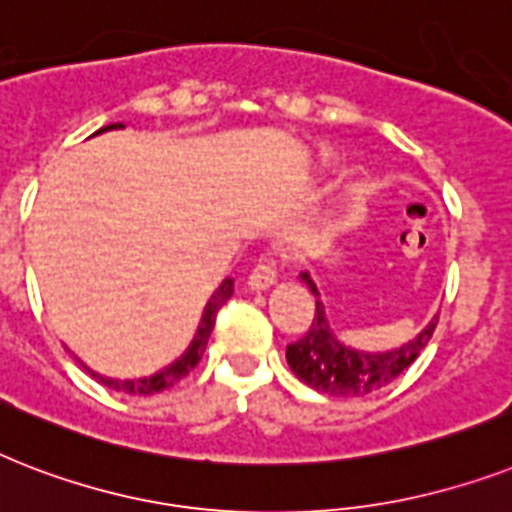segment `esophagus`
<instances>
[{"label": "esophagus", "mask_w": 512, "mask_h": 512, "mask_svg": "<svg viewBox=\"0 0 512 512\" xmlns=\"http://www.w3.org/2000/svg\"><path fill=\"white\" fill-rule=\"evenodd\" d=\"M277 267L275 261H259L248 275V288L251 290H267L269 285H275Z\"/></svg>", "instance_id": "34e87169"}]
</instances>
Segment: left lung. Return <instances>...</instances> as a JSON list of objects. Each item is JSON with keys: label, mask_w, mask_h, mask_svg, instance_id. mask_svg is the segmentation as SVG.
I'll list each match as a JSON object with an SVG mask.
<instances>
[{"label": "left lung", "mask_w": 512, "mask_h": 512, "mask_svg": "<svg viewBox=\"0 0 512 512\" xmlns=\"http://www.w3.org/2000/svg\"><path fill=\"white\" fill-rule=\"evenodd\" d=\"M301 280L314 293L317 309H314V320L309 330L296 343H290L285 357H288L290 370L296 372L298 380H304L306 386H312L320 394L354 399V396L372 394V391L388 386L420 357V351L428 346L433 330H436V322H439L433 317L425 325L423 333L415 341L404 343L402 349L383 351V354L357 351L351 346H343L330 330L325 306H322L317 285L309 277V272H301Z\"/></svg>", "instance_id": "obj_1"}]
</instances>
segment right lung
I'll return each mask as SVG.
<instances>
[{"label": "right lung", "mask_w": 512, "mask_h": 512, "mask_svg": "<svg viewBox=\"0 0 512 512\" xmlns=\"http://www.w3.org/2000/svg\"><path fill=\"white\" fill-rule=\"evenodd\" d=\"M108 129H124V124H110V126H102L100 132H108ZM97 132V134H100ZM232 290H235V282L227 277V280L216 288V293L211 298H208L206 309H203V320H200L198 325V333H195V338H192L190 349L182 354V357L174 362V365H169L166 370L155 372V375H150V378H137V380H116V378H105V375H97V372L89 370L87 365H84V370H89L94 375V378L100 380L102 386L113 388V391H124V394H132V396H150V394H158V391H166V388H171L174 383H179V380L185 378V375H190V370L200 362V357H203V351H206V343L208 338H211V330H214V322H216V314H219V309H222L227 301H230Z\"/></svg>", "instance_id": "1"}]
</instances>
